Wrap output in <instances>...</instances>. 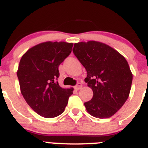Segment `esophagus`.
Returning <instances> with one entry per match:
<instances>
[{
    "label": "esophagus",
    "mask_w": 148,
    "mask_h": 148,
    "mask_svg": "<svg viewBox=\"0 0 148 148\" xmlns=\"http://www.w3.org/2000/svg\"><path fill=\"white\" fill-rule=\"evenodd\" d=\"M81 87H82V84H81V83H78L76 84V86H75V89H76V90H78V89H81Z\"/></svg>",
    "instance_id": "esophagus-1"
}]
</instances>
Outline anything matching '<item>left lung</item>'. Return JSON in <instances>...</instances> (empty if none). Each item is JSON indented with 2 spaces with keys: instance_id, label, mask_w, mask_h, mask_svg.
I'll return each mask as SVG.
<instances>
[{
  "instance_id": "left-lung-1",
  "label": "left lung",
  "mask_w": 148,
  "mask_h": 148,
  "mask_svg": "<svg viewBox=\"0 0 148 148\" xmlns=\"http://www.w3.org/2000/svg\"><path fill=\"white\" fill-rule=\"evenodd\" d=\"M73 53L87 72L84 79L93 97L84 103L89 114L103 119L114 114L127 101L133 75L126 59L110 46L96 41L74 44Z\"/></svg>"
}]
</instances>
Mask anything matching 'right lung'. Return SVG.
Wrapping results in <instances>:
<instances>
[{
  "label": "right lung",
  "instance_id": "right-lung-1",
  "mask_svg": "<svg viewBox=\"0 0 148 148\" xmlns=\"http://www.w3.org/2000/svg\"><path fill=\"white\" fill-rule=\"evenodd\" d=\"M73 43L45 42L30 48L20 61L17 75L27 103L40 116L53 118L64 111L72 89L59 86V66L71 53Z\"/></svg>",
  "mask_w": 148,
  "mask_h": 148
}]
</instances>
